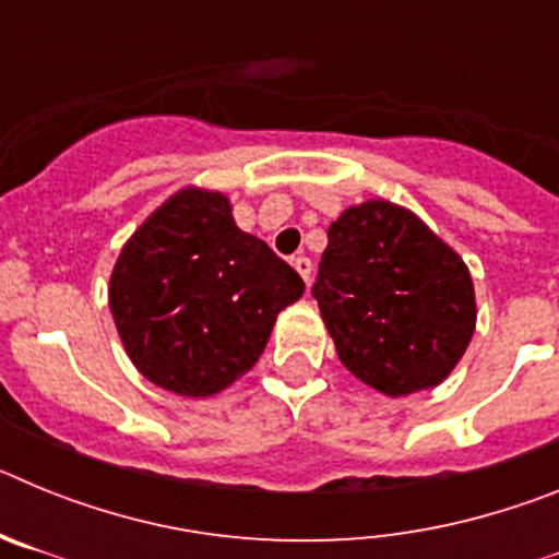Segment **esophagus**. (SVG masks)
<instances>
[{
	"label": "esophagus",
	"mask_w": 559,
	"mask_h": 559,
	"mask_svg": "<svg viewBox=\"0 0 559 559\" xmlns=\"http://www.w3.org/2000/svg\"><path fill=\"white\" fill-rule=\"evenodd\" d=\"M294 269L299 271L305 283H310V274H313V263H310L308 257H294Z\"/></svg>",
	"instance_id": "obj_1"
}]
</instances>
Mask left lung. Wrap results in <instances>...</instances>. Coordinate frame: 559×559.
<instances>
[{"instance_id":"1","label":"left lung","mask_w":559,"mask_h":559,"mask_svg":"<svg viewBox=\"0 0 559 559\" xmlns=\"http://www.w3.org/2000/svg\"><path fill=\"white\" fill-rule=\"evenodd\" d=\"M313 296L341 364L389 397L439 386L476 330L462 257L412 210L383 199L330 224Z\"/></svg>"}]
</instances>
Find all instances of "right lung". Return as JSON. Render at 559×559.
<instances>
[{"label":"right lung","mask_w":559,"mask_h":559,"mask_svg":"<svg viewBox=\"0 0 559 559\" xmlns=\"http://www.w3.org/2000/svg\"><path fill=\"white\" fill-rule=\"evenodd\" d=\"M302 276L237 229L224 192L185 187L122 246L108 308L128 358L151 383L210 397L249 372Z\"/></svg>","instance_id":"add662e5"}]
</instances>
